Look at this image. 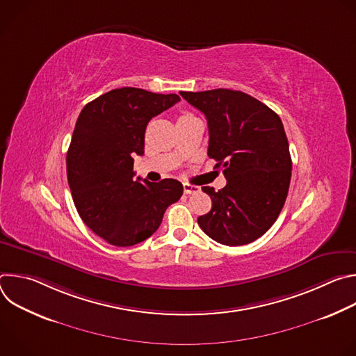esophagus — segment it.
Returning <instances> with one entry per match:
<instances>
[{
  "mask_svg": "<svg viewBox=\"0 0 356 356\" xmlns=\"http://www.w3.org/2000/svg\"><path fill=\"white\" fill-rule=\"evenodd\" d=\"M183 188H184L186 194H193V193H198L200 191V187L191 186V184H183Z\"/></svg>",
  "mask_w": 356,
  "mask_h": 356,
  "instance_id": "1",
  "label": "esophagus"
}]
</instances>
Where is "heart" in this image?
<instances>
[{
  "label": "heart",
  "mask_w": 356,
  "mask_h": 356,
  "mask_svg": "<svg viewBox=\"0 0 356 356\" xmlns=\"http://www.w3.org/2000/svg\"><path fill=\"white\" fill-rule=\"evenodd\" d=\"M183 117H187V115H183Z\"/></svg>",
  "instance_id": "b5f03b06"
}]
</instances>
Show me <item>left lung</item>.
Listing matches in <instances>:
<instances>
[{
  "mask_svg": "<svg viewBox=\"0 0 356 356\" xmlns=\"http://www.w3.org/2000/svg\"><path fill=\"white\" fill-rule=\"evenodd\" d=\"M209 124V156L227 186L202 187L213 207L197 218L211 239L239 246L262 236L277 220L287 197L291 158L279 115L246 92L216 88L180 91Z\"/></svg>",
  "mask_w": 356,
  "mask_h": 356,
  "instance_id": "left-lung-1",
  "label": "left lung"
}]
</instances>
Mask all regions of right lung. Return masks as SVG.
<instances>
[{
	"instance_id": "add662e5",
	"label": "right lung",
	"mask_w": 356,
	"mask_h": 356,
	"mask_svg": "<svg viewBox=\"0 0 356 356\" xmlns=\"http://www.w3.org/2000/svg\"><path fill=\"white\" fill-rule=\"evenodd\" d=\"M177 94L122 87L92 99L80 113L67 150V181L83 222L115 246L154 234L166 209L183 194L175 179H134L147 122L179 103Z\"/></svg>"
}]
</instances>
